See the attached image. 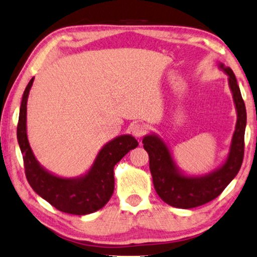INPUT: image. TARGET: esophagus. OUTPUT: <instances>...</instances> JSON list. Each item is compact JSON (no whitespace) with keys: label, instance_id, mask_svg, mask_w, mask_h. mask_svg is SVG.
I'll return each instance as SVG.
<instances>
[{"label":"esophagus","instance_id":"1","mask_svg":"<svg viewBox=\"0 0 257 257\" xmlns=\"http://www.w3.org/2000/svg\"><path fill=\"white\" fill-rule=\"evenodd\" d=\"M146 130H148V128H146V125L143 123H135L132 127L133 135L137 138L143 137L146 134Z\"/></svg>","mask_w":257,"mask_h":257}]
</instances>
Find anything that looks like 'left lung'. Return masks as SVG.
I'll return each mask as SVG.
<instances>
[{
	"label": "left lung",
	"instance_id": "left-lung-1",
	"mask_svg": "<svg viewBox=\"0 0 257 257\" xmlns=\"http://www.w3.org/2000/svg\"><path fill=\"white\" fill-rule=\"evenodd\" d=\"M218 67L227 75L237 111V123L229 153L221 166L205 175H187L177 166L168 145L161 137L157 134H148L143 138V146L150 158L154 189L162 200L176 208H194L214 200L235 177L242 164L247 122L245 103L231 68L222 63L218 64Z\"/></svg>",
	"mask_w": 257,
	"mask_h": 257
}]
</instances>
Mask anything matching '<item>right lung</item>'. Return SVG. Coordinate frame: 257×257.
I'll list each match as a JSON object with an SVG mask.
<instances>
[{
    "label": "right lung",
    "mask_w": 257,
    "mask_h": 257,
    "mask_svg": "<svg viewBox=\"0 0 257 257\" xmlns=\"http://www.w3.org/2000/svg\"><path fill=\"white\" fill-rule=\"evenodd\" d=\"M34 77L24 91L19 111L17 138L22 151L27 181L41 198L63 213L87 215L99 210L114 191V166L130 150L138 146L132 135H121L105 144L87 173L77 177H60L40 165L27 138V99Z\"/></svg>",
    "instance_id": "obj_1"
}]
</instances>
